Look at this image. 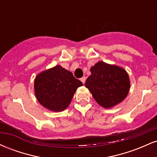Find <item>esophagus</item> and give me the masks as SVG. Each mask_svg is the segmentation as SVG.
<instances>
[{
  "label": "esophagus",
  "mask_w": 157,
  "mask_h": 157,
  "mask_svg": "<svg viewBox=\"0 0 157 157\" xmlns=\"http://www.w3.org/2000/svg\"><path fill=\"white\" fill-rule=\"evenodd\" d=\"M86 77H82V78H80V80H81V82H82V83H83V84H85V82H86Z\"/></svg>",
  "instance_id": "34e87169"
}]
</instances>
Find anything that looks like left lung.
<instances>
[{
	"instance_id": "left-lung-1",
	"label": "left lung",
	"mask_w": 157,
	"mask_h": 157,
	"mask_svg": "<svg viewBox=\"0 0 157 157\" xmlns=\"http://www.w3.org/2000/svg\"><path fill=\"white\" fill-rule=\"evenodd\" d=\"M86 86L97 103L110 109L121 102L130 89L128 75L123 68L100 61L90 69Z\"/></svg>"
}]
</instances>
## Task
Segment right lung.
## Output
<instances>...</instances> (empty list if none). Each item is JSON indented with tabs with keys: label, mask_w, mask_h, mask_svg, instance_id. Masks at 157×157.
<instances>
[{
	"label": "right lung",
	"mask_w": 157,
	"mask_h": 157,
	"mask_svg": "<svg viewBox=\"0 0 157 157\" xmlns=\"http://www.w3.org/2000/svg\"><path fill=\"white\" fill-rule=\"evenodd\" d=\"M81 86V81L60 66L43 71L35 80V91L37 100L52 111L66 109L77 89Z\"/></svg>",
	"instance_id": "obj_1"
}]
</instances>
